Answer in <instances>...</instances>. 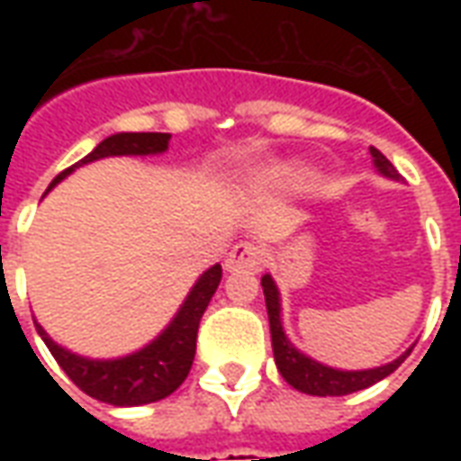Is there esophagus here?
Listing matches in <instances>:
<instances>
[{"label":"esophagus","instance_id":"34e87169","mask_svg":"<svg viewBox=\"0 0 461 461\" xmlns=\"http://www.w3.org/2000/svg\"><path fill=\"white\" fill-rule=\"evenodd\" d=\"M264 264V249L251 244V241H240L237 247H231L230 257H227V271H259Z\"/></svg>","mask_w":461,"mask_h":461}]
</instances>
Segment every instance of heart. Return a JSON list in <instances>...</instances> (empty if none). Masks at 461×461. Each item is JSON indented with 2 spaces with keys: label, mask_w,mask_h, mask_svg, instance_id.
<instances>
[{
  "label": "heart",
  "mask_w": 461,
  "mask_h": 461,
  "mask_svg": "<svg viewBox=\"0 0 461 461\" xmlns=\"http://www.w3.org/2000/svg\"><path fill=\"white\" fill-rule=\"evenodd\" d=\"M309 172L299 167V165H286V167H281L271 175L269 180L274 185H279V187H291V190H299L303 185H309Z\"/></svg>",
  "instance_id": "obj_1"
}]
</instances>
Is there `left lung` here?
<instances>
[{"label":"left lung","instance_id":"left-lung-1","mask_svg":"<svg viewBox=\"0 0 461 461\" xmlns=\"http://www.w3.org/2000/svg\"><path fill=\"white\" fill-rule=\"evenodd\" d=\"M370 155H373V165L377 167L380 175L385 177H393V180H400V175L393 167V162L387 160L385 155L375 148H370ZM261 289H264V299H267V313H269V329H271V346H274V360H276V367H279L281 377L289 383L291 387H296L306 395H350V393H357V390H366V387L375 385L377 380H383L390 373H395L400 363L410 356V350L402 353L400 357H395L393 363L380 367H370V370H339V367H329L313 360L306 353H301L299 348L294 346L286 333H284V326H281V301H279V289L271 279L269 274L261 276Z\"/></svg>","mask_w":461,"mask_h":461}]
</instances>
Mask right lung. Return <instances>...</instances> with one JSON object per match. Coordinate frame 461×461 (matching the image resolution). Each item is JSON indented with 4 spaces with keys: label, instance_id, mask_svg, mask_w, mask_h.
Segmentation results:
<instances>
[{
    "label": "right lung",
    "instance_id": "right-lung-1",
    "mask_svg": "<svg viewBox=\"0 0 461 461\" xmlns=\"http://www.w3.org/2000/svg\"><path fill=\"white\" fill-rule=\"evenodd\" d=\"M167 142H170V132H115L104 142H98L94 152H88L84 160H78L68 170L56 175L49 190L81 165L101 160V158H113V155H158L167 150ZM220 281L221 267L214 264L192 286L180 311L170 321V326L152 343L125 357L94 360V357L76 356L49 339V333L36 321L34 326L39 336L44 339L46 348L51 350V356L56 357V363L86 395L115 407L148 405V402H158L162 397L172 395L185 383L194 360L202 313L210 306Z\"/></svg>",
    "mask_w": 461,
    "mask_h": 461
}]
</instances>
